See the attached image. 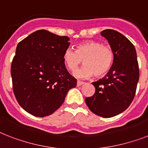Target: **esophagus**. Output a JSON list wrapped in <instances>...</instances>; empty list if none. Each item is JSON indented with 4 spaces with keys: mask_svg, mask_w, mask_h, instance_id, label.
Instances as JSON below:
<instances>
[{
    "mask_svg": "<svg viewBox=\"0 0 148 148\" xmlns=\"http://www.w3.org/2000/svg\"><path fill=\"white\" fill-rule=\"evenodd\" d=\"M84 84V81H77V86H81L82 84Z\"/></svg>",
    "mask_w": 148,
    "mask_h": 148,
    "instance_id": "obj_1",
    "label": "esophagus"
}]
</instances>
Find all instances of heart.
I'll return each instance as SVG.
<instances>
[{
  "label": "heart",
  "instance_id": "heart-1",
  "mask_svg": "<svg viewBox=\"0 0 148 148\" xmlns=\"http://www.w3.org/2000/svg\"><path fill=\"white\" fill-rule=\"evenodd\" d=\"M63 60L67 69L76 71L83 62L84 66L75 72L77 77L101 76L109 71L114 61V53L108 46L96 40H87L77 45L76 50L67 48L63 54Z\"/></svg>",
  "mask_w": 148,
  "mask_h": 148
}]
</instances>
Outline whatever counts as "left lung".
<instances>
[{
  "label": "left lung",
  "mask_w": 148,
  "mask_h": 148,
  "mask_svg": "<svg viewBox=\"0 0 148 148\" xmlns=\"http://www.w3.org/2000/svg\"><path fill=\"white\" fill-rule=\"evenodd\" d=\"M114 53V61L104 77L93 82L95 95L85 102L94 114L112 117L126 110L133 101L139 80L137 53L133 44L117 31L101 32Z\"/></svg>",
  "instance_id": "8db88e82"
}]
</instances>
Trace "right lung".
<instances>
[{
    "mask_svg": "<svg viewBox=\"0 0 148 148\" xmlns=\"http://www.w3.org/2000/svg\"><path fill=\"white\" fill-rule=\"evenodd\" d=\"M69 40L67 36L39 30L18 43L10 69L13 90L29 114L51 115L64 103L68 90L76 87L77 80L63 60Z\"/></svg>",
    "mask_w": 148,
    "mask_h": 148,
    "instance_id": "add662e5",
    "label": "right lung"
}]
</instances>
